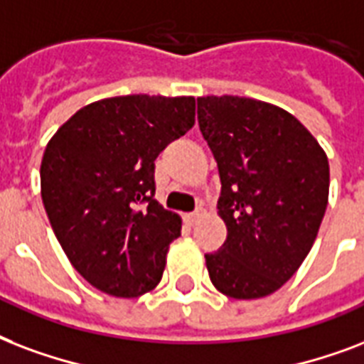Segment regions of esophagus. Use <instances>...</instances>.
I'll return each mask as SVG.
<instances>
[{
  "label": "esophagus",
  "mask_w": 364,
  "mask_h": 364,
  "mask_svg": "<svg viewBox=\"0 0 364 364\" xmlns=\"http://www.w3.org/2000/svg\"><path fill=\"white\" fill-rule=\"evenodd\" d=\"M199 216H201V210H193V213H188L184 214V220L190 224V226H193L197 220H199Z\"/></svg>",
  "instance_id": "34e87169"
}]
</instances>
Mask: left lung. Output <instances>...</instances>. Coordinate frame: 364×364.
<instances>
[{"label":"left lung","instance_id":"1","mask_svg":"<svg viewBox=\"0 0 364 364\" xmlns=\"http://www.w3.org/2000/svg\"><path fill=\"white\" fill-rule=\"evenodd\" d=\"M197 121L218 163V216L228 237L205 255L222 294L264 298L315 243L328 203V157L287 109L247 97H199Z\"/></svg>","mask_w":364,"mask_h":364}]
</instances>
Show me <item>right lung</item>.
<instances>
[{"instance_id": "right-lung-1", "label": "right lung", "mask_w": 364, "mask_h": 364, "mask_svg": "<svg viewBox=\"0 0 364 364\" xmlns=\"http://www.w3.org/2000/svg\"><path fill=\"white\" fill-rule=\"evenodd\" d=\"M196 123L193 97L102 98L45 148L41 199L75 272L109 296L156 289L182 218L154 199V161Z\"/></svg>"}]
</instances>
